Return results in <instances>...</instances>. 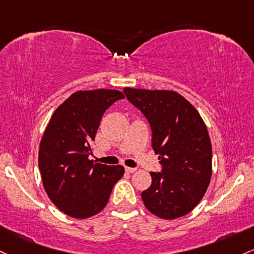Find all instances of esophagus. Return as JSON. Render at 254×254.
<instances>
[{
  "instance_id": "34e87169",
  "label": "esophagus",
  "mask_w": 254,
  "mask_h": 254,
  "mask_svg": "<svg viewBox=\"0 0 254 254\" xmlns=\"http://www.w3.org/2000/svg\"><path fill=\"white\" fill-rule=\"evenodd\" d=\"M136 170H137L136 168H129V166H125V171L129 172V174H132V172H135Z\"/></svg>"
}]
</instances>
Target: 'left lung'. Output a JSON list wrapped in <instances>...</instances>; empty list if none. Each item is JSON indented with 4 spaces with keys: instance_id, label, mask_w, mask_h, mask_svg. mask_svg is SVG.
Wrapping results in <instances>:
<instances>
[{
    "instance_id": "left-lung-1",
    "label": "left lung",
    "mask_w": 254,
    "mask_h": 254,
    "mask_svg": "<svg viewBox=\"0 0 254 254\" xmlns=\"http://www.w3.org/2000/svg\"><path fill=\"white\" fill-rule=\"evenodd\" d=\"M127 100L148 119L152 147L161 172H150L152 185L142 191L149 212L175 219L193 211L212 175V146L201 116L174 90L124 88Z\"/></svg>"
}]
</instances>
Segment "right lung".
Wrapping results in <instances>:
<instances>
[{
	"label": "right lung",
	"instance_id": "1",
	"mask_svg": "<svg viewBox=\"0 0 254 254\" xmlns=\"http://www.w3.org/2000/svg\"><path fill=\"white\" fill-rule=\"evenodd\" d=\"M121 99L124 94L112 89L76 91L47 125L38 150L42 181L53 204L69 217L84 219L104 210L124 175L122 165L89 160L105 111Z\"/></svg>",
	"mask_w": 254,
	"mask_h": 254
}]
</instances>
